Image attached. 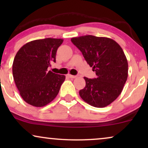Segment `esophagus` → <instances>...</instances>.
<instances>
[{
	"label": "esophagus",
	"mask_w": 148,
	"mask_h": 148,
	"mask_svg": "<svg viewBox=\"0 0 148 148\" xmlns=\"http://www.w3.org/2000/svg\"><path fill=\"white\" fill-rule=\"evenodd\" d=\"M68 76L70 78H72V79L76 78L77 77V75H71V74H69V75H68Z\"/></svg>",
	"instance_id": "1"
}]
</instances>
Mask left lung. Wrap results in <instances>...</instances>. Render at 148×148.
<instances>
[{"instance_id":"left-lung-1","label":"left lung","mask_w":148,"mask_h":148,"mask_svg":"<svg viewBox=\"0 0 148 148\" xmlns=\"http://www.w3.org/2000/svg\"><path fill=\"white\" fill-rule=\"evenodd\" d=\"M96 78L85 77L86 86L79 91L85 102L97 108L108 106L122 92L128 77V62L120 45L112 39L94 36L72 38Z\"/></svg>"}]
</instances>
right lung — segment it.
Returning <instances> with one entry per match:
<instances>
[{
    "label": "right lung",
    "instance_id": "1",
    "mask_svg": "<svg viewBox=\"0 0 148 148\" xmlns=\"http://www.w3.org/2000/svg\"><path fill=\"white\" fill-rule=\"evenodd\" d=\"M63 40L45 38L27 42L17 52L13 75L19 94L32 106L42 107L51 102L59 92L65 76L48 71Z\"/></svg>",
    "mask_w": 148,
    "mask_h": 148
}]
</instances>
